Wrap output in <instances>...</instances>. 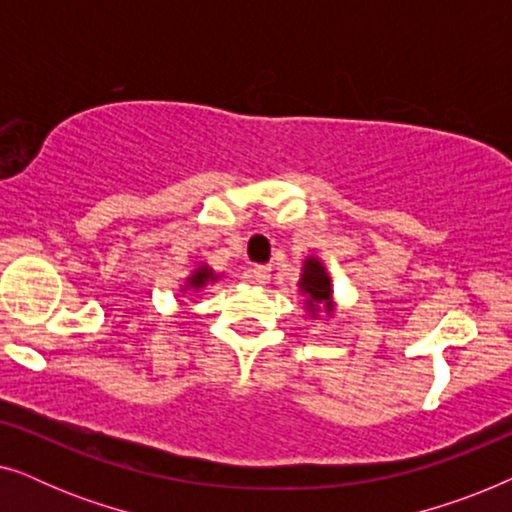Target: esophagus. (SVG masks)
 <instances>
[{
    "label": "esophagus",
    "instance_id": "34e87169",
    "mask_svg": "<svg viewBox=\"0 0 512 512\" xmlns=\"http://www.w3.org/2000/svg\"><path fill=\"white\" fill-rule=\"evenodd\" d=\"M249 277H251V282H254V284H268L270 282V268H268V265H256V268L254 270H251L249 272Z\"/></svg>",
    "mask_w": 512,
    "mask_h": 512
}]
</instances>
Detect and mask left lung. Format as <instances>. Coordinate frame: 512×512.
<instances>
[{
    "instance_id": "1",
    "label": "left lung",
    "mask_w": 512,
    "mask_h": 512,
    "mask_svg": "<svg viewBox=\"0 0 512 512\" xmlns=\"http://www.w3.org/2000/svg\"><path fill=\"white\" fill-rule=\"evenodd\" d=\"M300 291L307 293V307L314 314L319 307H324L326 312H333V300H331V279L326 275V268L317 258H307L303 277H300Z\"/></svg>"
}]
</instances>
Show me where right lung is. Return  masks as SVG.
Listing matches in <instances>:
<instances>
[{
	"mask_svg": "<svg viewBox=\"0 0 512 512\" xmlns=\"http://www.w3.org/2000/svg\"><path fill=\"white\" fill-rule=\"evenodd\" d=\"M207 282H216V275L207 268V265H202V268H198L191 277H188V284H191L193 289H202Z\"/></svg>",
	"mask_w": 512,
	"mask_h": 512,
	"instance_id": "obj_1",
	"label": "right lung"
}]
</instances>
